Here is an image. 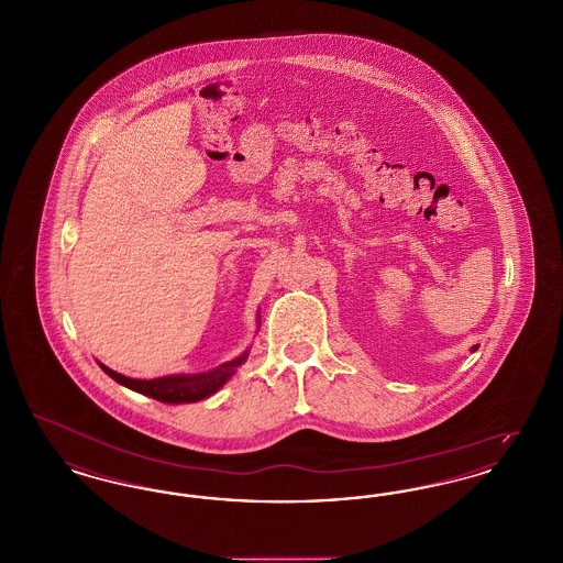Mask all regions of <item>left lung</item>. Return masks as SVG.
<instances>
[{"instance_id":"1","label":"left lung","mask_w":563,"mask_h":563,"mask_svg":"<svg viewBox=\"0 0 563 563\" xmlns=\"http://www.w3.org/2000/svg\"><path fill=\"white\" fill-rule=\"evenodd\" d=\"M473 350H477V346H473Z\"/></svg>"}]
</instances>
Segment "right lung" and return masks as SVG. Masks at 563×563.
<instances>
[{
    "mask_svg": "<svg viewBox=\"0 0 563 563\" xmlns=\"http://www.w3.org/2000/svg\"><path fill=\"white\" fill-rule=\"evenodd\" d=\"M244 358H246V352L239 358L230 361V363L219 365L213 372L194 375H168V377H156V379H133V377L111 372L103 363H99V365L118 384L131 388L134 393L147 395L156 401L194 402L202 401V399H207V397L217 393L234 375V369L242 365Z\"/></svg>",
    "mask_w": 563,
    "mask_h": 563,
    "instance_id": "right-lung-1",
    "label": "right lung"
}]
</instances>
